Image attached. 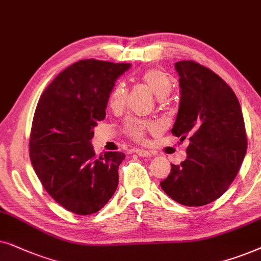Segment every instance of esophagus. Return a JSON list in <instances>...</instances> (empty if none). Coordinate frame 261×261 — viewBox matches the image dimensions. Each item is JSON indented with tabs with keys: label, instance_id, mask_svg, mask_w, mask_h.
<instances>
[{
	"label": "esophagus",
	"instance_id": "esophagus-1",
	"mask_svg": "<svg viewBox=\"0 0 261 261\" xmlns=\"http://www.w3.org/2000/svg\"><path fill=\"white\" fill-rule=\"evenodd\" d=\"M136 154L138 156H141V158H150V156L152 155L150 151L144 150V149H138V150L136 151Z\"/></svg>",
	"mask_w": 261,
	"mask_h": 261
}]
</instances>
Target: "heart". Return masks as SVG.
I'll return each instance as SVG.
<instances>
[{"mask_svg": "<svg viewBox=\"0 0 261 261\" xmlns=\"http://www.w3.org/2000/svg\"><path fill=\"white\" fill-rule=\"evenodd\" d=\"M141 81L160 99L166 98L172 92V80L168 74L161 70V69H147L144 72H142ZM127 93V88L124 83H117L109 95V106L111 107V110H123L126 105ZM121 130H123L125 136L130 138L131 141L137 142V143H143L147 140L148 134L159 133L160 127L155 121L140 119V118H130V119L124 121Z\"/></svg>", "mask_w": 261, "mask_h": 261, "instance_id": "1", "label": "heart"}]
</instances>
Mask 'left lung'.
Returning a JSON list of instances; mask_svg holds the SVG:
<instances>
[{
    "label": "left lung",
    "instance_id": "left-lung-1",
    "mask_svg": "<svg viewBox=\"0 0 261 261\" xmlns=\"http://www.w3.org/2000/svg\"><path fill=\"white\" fill-rule=\"evenodd\" d=\"M180 106L173 136L190 137L187 158L160 182L179 204L203 206L216 200L238 175L247 150L241 106L232 89L209 68L193 61L175 63Z\"/></svg>",
    "mask_w": 261,
    "mask_h": 261
}]
</instances>
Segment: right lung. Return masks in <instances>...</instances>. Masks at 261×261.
Here are the masks:
<instances>
[{"label": "right lung", "mask_w": 261, "mask_h": 261, "mask_svg": "<svg viewBox=\"0 0 261 261\" xmlns=\"http://www.w3.org/2000/svg\"><path fill=\"white\" fill-rule=\"evenodd\" d=\"M128 63L82 60L64 69L38 101L30 159L45 191L68 211L92 215L118 186L119 151L95 155L93 128L105 119L110 92Z\"/></svg>", "instance_id": "1"}]
</instances>
